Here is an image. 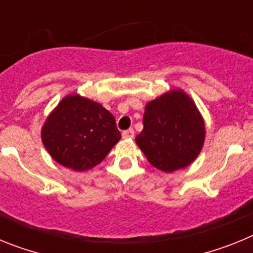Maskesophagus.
Segmentation results:
<instances>
[{
	"instance_id": "34e87169",
	"label": "esophagus",
	"mask_w": 253,
	"mask_h": 253,
	"mask_svg": "<svg viewBox=\"0 0 253 253\" xmlns=\"http://www.w3.org/2000/svg\"><path fill=\"white\" fill-rule=\"evenodd\" d=\"M123 138L124 139H131V138L134 137V130L133 129H128V130H124L123 131Z\"/></svg>"
}]
</instances>
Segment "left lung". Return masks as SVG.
<instances>
[{"instance_id": "1", "label": "left lung", "mask_w": 253, "mask_h": 253, "mask_svg": "<svg viewBox=\"0 0 253 253\" xmlns=\"http://www.w3.org/2000/svg\"><path fill=\"white\" fill-rule=\"evenodd\" d=\"M204 137V122L195 104L175 90L147 104L135 142L152 166L173 172L198 157Z\"/></svg>"}]
</instances>
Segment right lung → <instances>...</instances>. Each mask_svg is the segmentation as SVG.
Returning <instances> with one entry per match:
<instances>
[{
    "mask_svg": "<svg viewBox=\"0 0 253 253\" xmlns=\"http://www.w3.org/2000/svg\"><path fill=\"white\" fill-rule=\"evenodd\" d=\"M120 138L115 118L97 102L77 95L62 100L42 130L51 157L75 171L99 165Z\"/></svg>",
    "mask_w": 253,
    "mask_h": 253,
    "instance_id": "right-lung-1",
    "label": "right lung"
}]
</instances>
